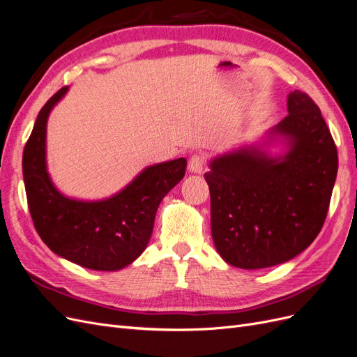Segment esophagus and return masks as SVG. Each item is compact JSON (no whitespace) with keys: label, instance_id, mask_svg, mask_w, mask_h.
Masks as SVG:
<instances>
[{"label":"esophagus","instance_id":"1","mask_svg":"<svg viewBox=\"0 0 357 357\" xmlns=\"http://www.w3.org/2000/svg\"><path fill=\"white\" fill-rule=\"evenodd\" d=\"M204 163H206V157L203 154H194L191 155L188 162V170L191 174H202L204 169Z\"/></svg>","mask_w":357,"mask_h":357}]
</instances>
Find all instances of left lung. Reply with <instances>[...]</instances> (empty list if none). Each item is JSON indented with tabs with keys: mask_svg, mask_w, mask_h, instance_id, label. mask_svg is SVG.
<instances>
[{
	"mask_svg": "<svg viewBox=\"0 0 357 357\" xmlns=\"http://www.w3.org/2000/svg\"><path fill=\"white\" fill-rule=\"evenodd\" d=\"M287 116L262 141L211 160V229L218 254L258 270L300 255L324 227L338 170L335 142L304 91L287 95ZM283 143V155L268 148Z\"/></svg>",
	"mask_w": 357,
	"mask_h": 357,
	"instance_id": "obj_1",
	"label": "left lung"
}]
</instances>
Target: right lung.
I'll return each instance as SVG.
<instances>
[{
  "mask_svg": "<svg viewBox=\"0 0 357 357\" xmlns=\"http://www.w3.org/2000/svg\"><path fill=\"white\" fill-rule=\"evenodd\" d=\"M70 87H62L41 108L24 149V181L38 236L68 261L84 268L117 271L145 250L160 202L185 175L187 160L145 167L121 191L102 200L66 197L47 172L45 136L52 109Z\"/></svg>",
  "mask_w": 357,
  "mask_h": 357,
  "instance_id": "obj_1",
  "label": "right lung"
}]
</instances>
